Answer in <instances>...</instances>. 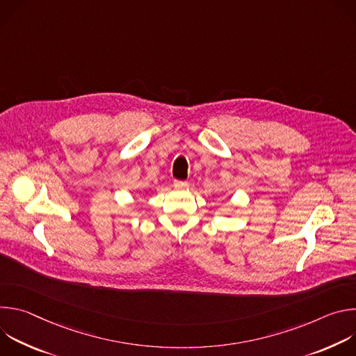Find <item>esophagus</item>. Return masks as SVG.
<instances>
[{
  "instance_id": "1",
  "label": "esophagus",
  "mask_w": 356,
  "mask_h": 356,
  "mask_svg": "<svg viewBox=\"0 0 356 356\" xmlns=\"http://www.w3.org/2000/svg\"><path fill=\"white\" fill-rule=\"evenodd\" d=\"M173 186L177 187V188H186V187L188 186V183H187V181H183V180H175V181H173Z\"/></svg>"
}]
</instances>
